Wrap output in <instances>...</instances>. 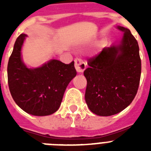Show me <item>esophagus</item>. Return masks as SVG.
<instances>
[{
	"label": "esophagus",
	"instance_id": "1",
	"mask_svg": "<svg viewBox=\"0 0 151 151\" xmlns=\"http://www.w3.org/2000/svg\"><path fill=\"white\" fill-rule=\"evenodd\" d=\"M75 67L78 73H83L84 70L86 69V63L80 58H76L75 59Z\"/></svg>",
	"mask_w": 151,
	"mask_h": 151
}]
</instances>
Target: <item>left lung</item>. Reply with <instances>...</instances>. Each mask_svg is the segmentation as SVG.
I'll list each match as a JSON object with an SVG mask.
<instances>
[{
    "mask_svg": "<svg viewBox=\"0 0 151 151\" xmlns=\"http://www.w3.org/2000/svg\"><path fill=\"white\" fill-rule=\"evenodd\" d=\"M123 32L120 45L105 47L88 60L85 101L92 113L108 116L119 113L132 102L141 73L139 47L130 30Z\"/></svg>",
    "mask_w": 151,
    "mask_h": 151,
    "instance_id": "obj_1",
    "label": "left lung"
}]
</instances>
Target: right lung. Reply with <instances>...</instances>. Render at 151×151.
Listing matches in <instances>:
<instances>
[{"label":"right lung","instance_id":"obj_1","mask_svg":"<svg viewBox=\"0 0 151 151\" xmlns=\"http://www.w3.org/2000/svg\"><path fill=\"white\" fill-rule=\"evenodd\" d=\"M26 34L17 38L7 65L8 85L13 99L26 113L47 116L55 113L64 92L76 76L74 61L65 64L51 60L35 69L26 67L21 60V47Z\"/></svg>","mask_w":151,"mask_h":151}]
</instances>
